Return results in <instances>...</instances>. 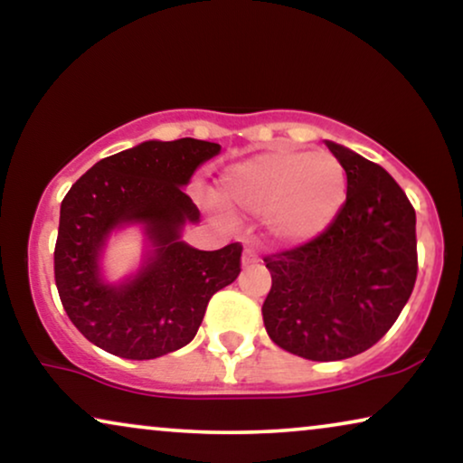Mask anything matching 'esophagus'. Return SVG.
I'll use <instances>...</instances> for the list:
<instances>
[{
    "label": "esophagus",
    "mask_w": 463,
    "mask_h": 463,
    "mask_svg": "<svg viewBox=\"0 0 463 463\" xmlns=\"http://www.w3.org/2000/svg\"><path fill=\"white\" fill-rule=\"evenodd\" d=\"M259 263V255L257 250L252 249V246H249V249H244V255H242V265L244 268H250V265Z\"/></svg>",
    "instance_id": "obj_1"
}]
</instances>
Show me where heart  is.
I'll return each mask as SVG.
<instances>
[{
    "mask_svg": "<svg viewBox=\"0 0 463 463\" xmlns=\"http://www.w3.org/2000/svg\"><path fill=\"white\" fill-rule=\"evenodd\" d=\"M230 204L265 214L284 242H307L337 219L347 198V175L333 154L278 147L227 168L221 181Z\"/></svg>",
    "mask_w": 463,
    "mask_h": 463,
    "instance_id": "1",
    "label": "heart"
}]
</instances>
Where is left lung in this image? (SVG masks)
Masks as SVG:
<instances>
[{"label": "left lung", "mask_w": 463, "mask_h": 463, "mask_svg": "<svg viewBox=\"0 0 463 463\" xmlns=\"http://www.w3.org/2000/svg\"><path fill=\"white\" fill-rule=\"evenodd\" d=\"M347 198L320 236L263 257L271 288L261 314L269 339L295 356L352 358L390 331L417 278L415 208L379 166L337 143Z\"/></svg>", "instance_id": "8db88e82"}]
</instances>
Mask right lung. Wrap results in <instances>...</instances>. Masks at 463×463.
I'll return each mask as SVG.
<instances>
[{
  "label": "right lung",
  "instance_id": "1",
  "mask_svg": "<svg viewBox=\"0 0 463 463\" xmlns=\"http://www.w3.org/2000/svg\"><path fill=\"white\" fill-rule=\"evenodd\" d=\"M219 149L189 137L147 141L103 157L67 192L54 280L69 320L100 350L126 360L179 350L198 333L211 297L238 278L240 242L219 250L181 242L183 223L200 219L181 187ZM122 222H145L156 250L135 281L109 288L98 278V252Z\"/></svg>",
  "mask_w": 463,
  "mask_h": 463
}]
</instances>
